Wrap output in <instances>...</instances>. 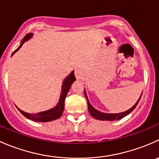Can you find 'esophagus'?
Returning <instances> with one entry per match:
<instances>
[{
    "mask_svg": "<svg viewBox=\"0 0 159 159\" xmlns=\"http://www.w3.org/2000/svg\"><path fill=\"white\" fill-rule=\"evenodd\" d=\"M75 75L77 79H80L82 77V71L80 69H75Z\"/></svg>",
    "mask_w": 159,
    "mask_h": 159,
    "instance_id": "34e87169",
    "label": "esophagus"
}]
</instances>
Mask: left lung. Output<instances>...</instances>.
I'll return each mask as SVG.
<instances>
[{
	"mask_svg": "<svg viewBox=\"0 0 159 159\" xmlns=\"http://www.w3.org/2000/svg\"><path fill=\"white\" fill-rule=\"evenodd\" d=\"M84 96H85L86 99H87L88 108H89V111L90 115H91V116L93 117V118H94L95 119H98V120H101V121H116V120H119V119H121V118L125 117L126 115H129V114L131 113V112L132 111L134 110V108H136V106L138 105L139 101H140L141 97H142V93L141 94L140 97H139V100L137 101V102H136V103L134 104V105H133V106L131 107V108H129V110L125 111L120 112V113H105V112H102V111H100L95 109V108H94V107H93L92 105H91V103H90V102L89 100V98H88L87 92H86L85 89L84 90Z\"/></svg>",
	"mask_w": 159,
	"mask_h": 159,
	"instance_id": "left-lung-1",
	"label": "left lung"
}]
</instances>
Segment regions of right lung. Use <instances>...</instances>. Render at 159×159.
Here are the masks:
<instances>
[{
    "mask_svg": "<svg viewBox=\"0 0 159 159\" xmlns=\"http://www.w3.org/2000/svg\"><path fill=\"white\" fill-rule=\"evenodd\" d=\"M33 35L34 34L32 33L28 34L22 39V41H20V44L19 45V47L13 52L11 57L22 47V45L26 41H28V40L30 39L33 37ZM75 80H76V78L75 77V71L72 70L69 75L63 80V82H62L61 85V94L58 102L52 108H50V109L46 111H43L38 112V113H28V112H25L24 111L20 110L18 107H17V108L24 116L26 117L28 119L31 120V121H37V122H48V121L57 119V118H59L61 116L62 113H63L64 108H65V98H66L67 94H68V91H69L70 87H71V84H73V82Z\"/></svg>",
    "mask_w": 159,
    "mask_h": 159,
    "instance_id": "obj_1",
    "label": "right lung"
}]
</instances>
